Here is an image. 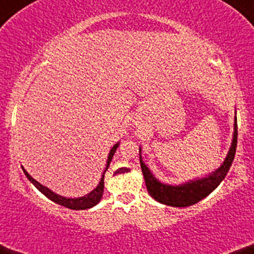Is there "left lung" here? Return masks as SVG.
I'll use <instances>...</instances> for the list:
<instances>
[{
	"label": "left lung",
	"instance_id": "left-lung-1",
	"mask_svg": "<svg viewBox=\"0 0 254 254\" xmlns=\"http://www.w3.org/2000/svg\"><path fill=\"white\" fill-rule=\"evenodd\" d=\"M234 130L235 131H234L233 143H231L229 153H228L227 158H225L224 163L222 164L221 168L212 172L210 176L201 178V180L191 181V182L185 183L182 186L174 187L163 185V183L159 182V181L155 180V177H153L152 172L144 165V163L140 157L142 174H143L147 190H148L150 196L154 197L157 201L161 202V204L174 206V207H186V206L194 205L207 196L224 180L228 171H229L231 164H233L236 152V143H238V122H236V118L235 124H234Z\"/></svg>",
	"mask_w": 254,
	"mask_h": 254
}]
</instances>
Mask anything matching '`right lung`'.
I'll use <instances>...</instances> for the list:
<instances>
[{
  "instance_id": "1",
  "label": "right lung",
  "mask_w": 254,
  "mask_h": 254,
  "mask_svg": "<svg viewBox=\"0 0 254 254\" xmlns=\"http://www.w3.org/2000/svg\"><path fill=\"white\" fill-rule=\"evenodd\" d=\"M118 144H114L113 148L111 149L110 154H108V159H107V166H106L104 174H102V178L101 181H100L99 186L96 187L95 189H94L93 191H90L89 194H86L85 196H82V197H74V199H69V197H64V196H60V195L53 193L50 189L47 188V187L42 186L41 183H38L37 181L33 180V178L30 176L29 174H27L26 171L24 170V174L26 175V177L29 178L30 181H31V183L33 186L36 187V188L38 189V190L41 191V193H43L46 195L48 199L52 200V201L57 202V204H59L61 206H64V207H67V208H71V210H86V208H90L93 207V206H95L96 204H99V201L101 200L102 197V194H104V186H105V182H104V178H105V172L106 170L108 169V166H110L111 164V160H112L113 158V154L116 153L117 148H118Z\"/></svg>"
}]
</instances>
